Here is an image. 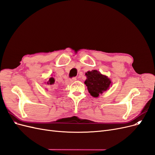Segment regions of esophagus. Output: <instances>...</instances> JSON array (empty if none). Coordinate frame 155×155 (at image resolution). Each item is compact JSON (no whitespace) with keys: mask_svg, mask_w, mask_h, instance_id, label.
Returning a JSON list of instances; mask_svg holds the SVG:
<instances>
[{"mask_svg":"<svg viewBox=\"0 0 155 155\" xmlns=\"http://www.w3.org/2000/svg\"><path fill=\"white\" fill-rule=\"evenodd\" d=\"M76 79H76V78H72L71 79H70L69 82H70V83H74V81H76Z\"/></svg>","mask_w":155,"mask_h":155,"instance_id":"esophagus-1","label":"esophagus"}]
</instances>
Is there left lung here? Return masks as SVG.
<instances>
[{
  "instance_id": "1",
  "label": "left lung",
  "mask_w": 155,
  "mask_h": 155,
  "mask_svg": "<svg viewBox=\"0 0 155 155\" xmlns=\"http://www.w3.org/2000/svg\"><path fill=\"white\" fill-rule=\"evenodd\" d=\"M87 79L85 84L87 87L88 92L93 97H97L100 94L109 89L111 81L107 76L102 75L99 71L93 70L85 73Z\"/></svg>"
}]
</instances>
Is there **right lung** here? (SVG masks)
<instances>
[{
    "label": "right lung",
    "instance_id": "1",
    "mask_svg": "<svg viewBox=\"0 0 155 155\" xmlns=\"http://www.w3.org/2000/svg\"><path fill=\"white\" fill-rule=\"evenodd\" d=\"M54 82H55L54 78H50L49 79V81L47 82V84H48V85H53Z\"/></svg>",
    "mask_w": 155,
    "mask_h": 155
}]
</instances>
